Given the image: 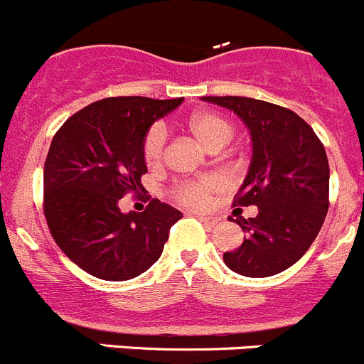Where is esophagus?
Instances as JSON below:
<instances>
[{
    "mask_svg": "<svg viewBox=\"0 0 364 364\" xmlns=\"http://www.w3.org/2000/svg\"><path fill=\"white\" fill-rule=\"evenodd\" d=\"M196 218H198L203 225H207V227H214V225L220 221L216 216H205V214H196Z\"/></svg>",
    "mask_w": 364,
    "mask_h": 364,
    "instance_id": "esophagus-1",
    "label": "esophagus"
}]
</instances>
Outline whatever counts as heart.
Instances as JSON below:
<instances>
[{"instance_id": "obj_1", "label": "heart", "mask_w": 364, "mask_h": 364, "mask_svg": "<svg viewBox=\"0 0 364 364\" xmlns=\"http://www.w3.org/2000/svg\"><path fill=\"white\" fill-rule=\"evenodd\" d=\"M191 132L210 150H220L228 144L236 134L234 127L223 116L214 112H196L188 119ZM168 132L162 123H154L146 130L141 144V155L148 168H157L164 159V148ZM220 189V182L213 176L188 178L175 184L169 191L175 202L186 207H202L207 200Z\"/></svg>"}]
</instances>
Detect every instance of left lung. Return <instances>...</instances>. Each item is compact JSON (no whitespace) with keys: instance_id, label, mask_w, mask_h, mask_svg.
Listing matches in <instances>:
<instances>
[{"instance_id":"obj_1","label":"left lung","mask_w":364,"mask_h":364,"mask_svg":"<svg viewBox=\"0 0 364 364\" xmlns=\"http://www.w3.org/2000/svg\"><path fill=\"white\" fill-rule=\"evenodd\" d=\"M247 123L254 155L232 207L258 205V216L230 218L243 245L225 252L232 272L269 277L295 264L316 240L328 210V161L313 128L293 110L245 96H203Z\"/></svg>"}]
</instances>
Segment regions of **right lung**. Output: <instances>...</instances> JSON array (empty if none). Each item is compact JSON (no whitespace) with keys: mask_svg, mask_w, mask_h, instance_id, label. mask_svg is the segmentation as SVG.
<instances>
[{"mask_svg":"<svg viewBox=\"0 0 364 364\" xmlns=\"http://www.w3.org/2000/svg\"><path fill=\"white\" fill-rule=\"evenodd\" d=\"M180 103L144 96L100 100L73 114L53 136L44 162V216L58 248L84 272L128 280L161 257L182 213L146 196L143 213L123 214L119 200L146 193L143 137Z\"/></svg>","mask_w":364,"mask_h":364,"instance_id":"obj_1","label":"right lung"}]
</instances>
